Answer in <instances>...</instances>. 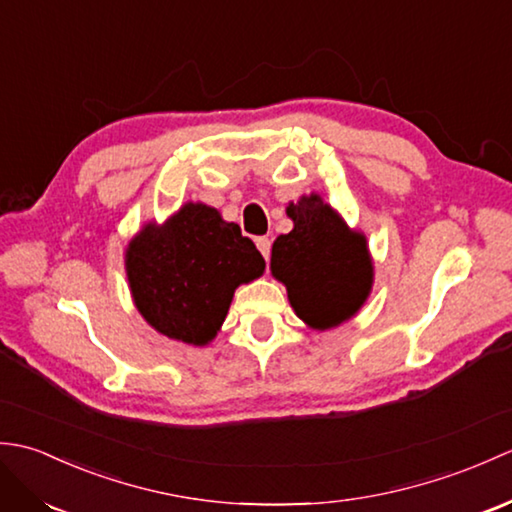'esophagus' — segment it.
<instances>
[{
    "mask_svg": "<svg viewBox=\"0 0 512 512\" xmlns=\"http://www.w3.org/2000/svg\"><path fill=\"white\" fill-rule=\"evenodd\" d=\"M255 244L259 248V253L264 255V259H268L270 257V239L268 237H257Z\"/></svg>",
    "mask_w": 512,
    "mask_h": 512,
    "instance_id": "34e87169",
    "label": "esophagus"
}]
</instances>
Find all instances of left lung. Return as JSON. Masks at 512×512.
<instances>
[{"instance_id": "8db88e82", "label": "left lung", "mask_w": 512, "mask_h": 512, "mask_svg": "<svg viewBox=\"0 0 512 512\" xmlns=\"http://www.w3.org/2000/svg\"><path fill=\"white\" fill-rule=\"evenodd\" d=\"M295 228L273 244L270 270L288 290L290 306L312 330H330L361 310L374 284L363 233L352 231L317 193L286 209Z\"/></svg>"}]
</instances>
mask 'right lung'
<instances>
[{
	"label": "right lung",
	"instance_id": "obj_1",
	"mask_svg": "<svg viewBox=\"0 0 512 512\" xmlns=\"http://www.w3.org/2000/svg\"><path fill=\"white\" fill-rule=\"evenodd\" d=\"M138 312L160 334L206 345L222 328L235 288L262 277L253 239L213 206L184 204L165 224L143 226L125 253Z\"/></svg>",
	"mask_w": 512,
	"mask_h": 512
}]
</instances>
